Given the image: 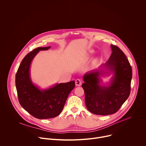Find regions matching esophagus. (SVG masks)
Listing matches in <instances>:
<instances>
[{"mask_svg": "<svg viewBox=\"0 0 146 146\" xmlns=\"http://www.w3.org/2000/svg\"><path fill=\"white\" fill-rule=\"evenodd\" d=\"M75 83H76V86H80L82 84V81L80 80V79H77L75 81Z\"/></svg>", "mask_w": 146, "mask_h": 146, "instance_id": "1", "label": "esophagus"}]
</instances>
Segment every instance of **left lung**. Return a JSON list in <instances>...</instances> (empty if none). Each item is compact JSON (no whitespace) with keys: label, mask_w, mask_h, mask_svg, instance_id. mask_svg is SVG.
I'll list each match as a JSON object with an SVG mask.
<instances>
[{"label":"left lung","mask_w":146,"mask_h":146,"mask_svg":"<svg viewBox=\"0 0 146 146\" xmlns=\"http://www.w3.org/2000/svg\"><path fill=\"white\" fill-rule=\"evenodd\" d=\"M111 54L103 65L114 74L109 86L100 85L99 76L106 74L101 70L87 73L83 77L84 83L82 87L85 92L86 105L90 112L97 115L115 113L131 92L132 70L129 60L117 46L111 44Z\"/></svg>","instance_id":"1"}]
</instances>
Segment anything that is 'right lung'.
Instances as JSON below:
<instances>
[{"mask_svg": "<svg viewBox=\"0 0 146 146\" xmlns=\"http://www.w3.org/2000/svg\"><path fill=\"white\" fill-rule=\"evenodd\" d=\"M50 48L37 47L29 52L23 59L15 75V86L21 106L38 119L58 116L63 110L69 94L75 87L74 81L56 84L44 90H40L32 83L30 66L33 59L39 51Z\"/></svg>", "mask_w": 146, "mask_h": 146, "instance_id": "right-lung-1", "label": "right lung"}]
</instances>
